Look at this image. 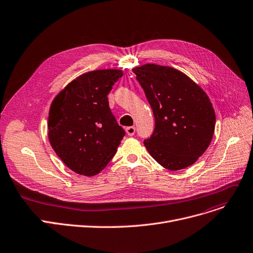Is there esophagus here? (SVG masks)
Returning <instances> with one entry per match:
<instances>
[{"instance_id":"34e87169","label":"esophagus","mask_w":253,"mask_h":253,"mask_svg":"<svg viewBox=\"0 0 253 253\" xmlns=\"http://www.w3.org/2000/svg\"><path fill=\"white\" fill-rule=\"evenodd\" d=\"M126 132L129 136H132L134 135V133H135V127L134 126H129L126 128Z\"/></svg>"}]
</instances>
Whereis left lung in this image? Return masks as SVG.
I'll use <instances>...</instances> for the list:
<instances>
[{"label": "left lung", "instance_id": "1", "mask_svg": "<svg viewBox=\"0 0 253 253\" xmlns=\"http://www.w3.org/2000/svg\"><path fill=\"white\" fill-rule=\"evenodd\" d=\"M155 116L153 135L143 141L149 155L168 170L193 165L209 147L215 114L199 85L186 74L156 64L133 68Z\"/></svg>", "mask_w": 253, "mask_h": 253}]
</instances>
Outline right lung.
Masks as SVG:
<instances>
[{"label":"right lung","mask_w":253,"mask_h":253,"mask_svg":"<svg viewBox=\"0 0 253 253\" xmlns=\"http://www.w3.org/2000/svg\"><path fill=\"white\" fill-rule=\"evenodd\" d=\"M123 71L102 69L72 80L53 100L47 134L53 149L73 172L93 176L115 156L125 131L109 107L108 94Z\"/></svg>","instance_id":"obj_1"}]
</instances>
